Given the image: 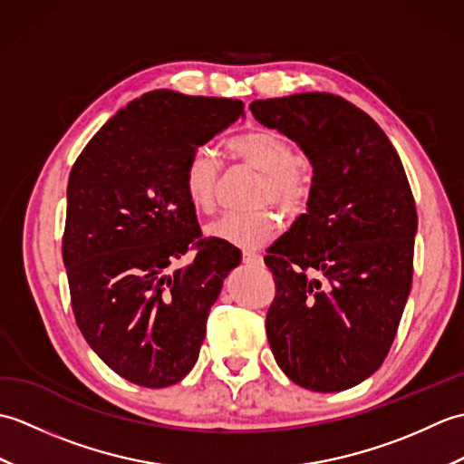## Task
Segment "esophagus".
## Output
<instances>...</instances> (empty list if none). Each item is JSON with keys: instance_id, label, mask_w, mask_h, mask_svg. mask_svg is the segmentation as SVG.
I'll return each instance as SVG.
<instances>
[{"instance_id": "1", "label": "esophagus", "mask_w": 464, "mask_h": 464, "mask_svg": "<svg viewBox=\"0 0 464 464\" xmlns=\"http://www.w3.org/2000/svg\"><path fill=\"white\" fill-rule=\"evenodd\" d=\"M263 259H261V255L259 253H255V251H243V263H247V265H259Z\"/></svg>"}]
</instances>
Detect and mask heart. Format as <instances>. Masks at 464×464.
<instances>
[{"instance_id": "heart-1", "label": "heart", "mask_w": 464, "mask_h": 464, "mask_svg": "<svg viewBox=\"0 0 464 464\" xmlns=\"http://www.w3.org/2000/svg\"><path fill=\"white\" fill-rule=\"evenodd\" d=\"M233 160L261 171L257 185V203H273L283 213H297L309 197V175L297 160L293 143L275 130H253L237 135L227 145ZM219 161L209 151H197L187 161L183 171V193L199 213H209L215 207ZM207 235L235 247H257L275 231V219L267 209L251 213H225L207 227Z\"/></svg>"}]
</instances>
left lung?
Masks as SVG:
<instances>
[{"instance_id":"8db88e82","label":"left lung","mask_w":464,"mask_h":464,"mask_svg":"<svg viewBox=\"0 0 464 464\" xmlns=\"http://www.w3.org/2000/svg\"><path fill=\"white\" fill-rule=\"evenodd\" d=\"M249 110L313 165L307 213L265 257L277 285L271 351L303 389H351L387 357L411 293L417 209L405 169L381 127L343 97L293 93Z\"/></svg>"}]
</instances>
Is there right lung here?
Listing matches in <instances>:
<instances>
[{"label": "right lung", "mask_w": 464, "mask_h": 464, "mask_svg": "<svg viewBox=\"0 0 464 464\" xmlns=\"http://www.w3.org/2000/svg\"><path fill=\"white\" fill-rule=\"evenodd\" d=\"M243 115L237 100L150 92L92 137L69 173L63 263L77 327L130 382L163 389L193 369L207 314L241 263L233 245L199 239L183 171ZM191 246L196 259L167 272Z\"/></svg>", "instance_id": "right-lung-1"}]
</instances>
